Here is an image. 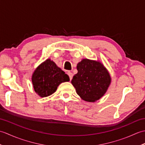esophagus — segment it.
Here are the masks:
<instances>
[{
  "label": "esophagus",
  "mask_w": 145,
  "mask_h": 145,
  "mask_svg": "<svg viewBox=\"0 0 145 145\" xmlns=\"http://www.w3.org/2000/svg\"><path fill=\"white\" fill-rule=\"evenodd\" d=\"M67 74H68V75H69L70 80H72V78H73V73L72 72H68Z\"/></svg>",
  "instance_id": "1"
}]
</instances>
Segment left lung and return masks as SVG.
Wrapping results in <instances>:
<instances>
[{
  "label": "left lung",
  "instance_id": "left-lung-1",
  "mask_svg": "<svg viewBox=\"0 0 145 145\" xmlns=\"http://www.w3.org/2000/svg\"><path fill=\"white\" fill-rule=\"evenodd\" d=\"M78 73L72 84L76 93L85 101L93 102L105 93L111 82L106 69L98 61L84 59L77 64Z\"/></svg>",
  "mask_w": 145,
  "mask_h": 145
}]
</instances>
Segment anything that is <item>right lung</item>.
<instances>
[{
  "instance_id": "add662e5",
  "label": "right lung",
  "mask_w": 145,
  "mask_h": 145,
  "mask_svg": "<svg viewBox=\"0 0 145 145\" xmlns=\"http://www.w3.org/2000/svg\"><path fill=\"white\" fill-rule=\"evenodd\" d=\"M69 80V76L50 59L37 68L32 75L33 88L41 97L54 93L61 83Z\"/></svg>"
}]
</instances>
